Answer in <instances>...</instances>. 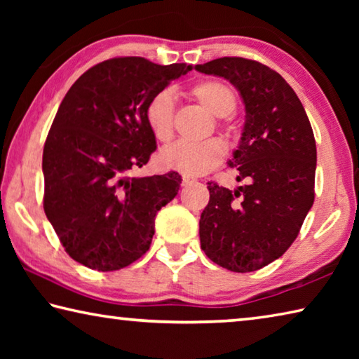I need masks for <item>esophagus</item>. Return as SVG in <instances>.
I'll return each mask as SVG.
<instances>
[{
  "mask_svg": "<svg viewBox=\"0 0 359 359\" xmlns=\"http://www.w3.org/2000/svg\"><path fill=\"white\" fill-rule=\"evenodd\" d=\"M191 182H194V179L190 177V175H182V185H188Z\"/></svg>",
  "mask_w": 359,
  "mask_h": 359,
  "instance_id": "esophagus-1",
  "label": "esophagus"
}]
</instances>
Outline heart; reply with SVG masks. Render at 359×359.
<instances>
[{
  "label": "heart",
  "instance_id": "obj_1",
  "mask_svg": "<svg viewBox=\"0 0 359 359\" xmlns=\"http://www.w3.org/2000/svg\"><path fill=\"white\" fill-rule=\"evenodd\" d=\"M190 96L215 117H228L238 104L229 85L218 81H203L190 88ZM145 121L156 141L168 142L174 133V98L168 90L158 92L145 106ZM224 158V145L218 139L203 142L177 141L160 154L165 169L187 175H201L217 168Z\"/></svg>",
  "mask_w": 359,
  "mask_h": 359
}]
</instances>
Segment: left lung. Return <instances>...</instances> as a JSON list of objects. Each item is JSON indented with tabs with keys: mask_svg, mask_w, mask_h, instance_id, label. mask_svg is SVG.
<instances>
[{
	"mask_svg": "<svg viewBox=\"0 0 359 359\" xmlns=\"http://www.w3.org/2000/svg\"><path fill=\"white\" fill-rule=\"evenodd\" d=\"M194 69L226 79L245 106L241 141L228 161L245 185L231 191L208 182L201 248L224 269L258 271L288 250L313 204L317 145L311 121L294 90L266 65L223 57Z\"/></svg>",
	"mask_w": 359,
	"mask_h": 359,
	"instance_id": "obj_1",
	"label": "left lung"
}]
</instances>
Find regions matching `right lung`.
Segmentation results:
<instances>
[{
	"mask_svg": "<svg viewBox=\"0 0 359 359\" xmlns=\"http://www.w3.org/2000/svg\"><path fill=\"white\" fill-rule=\"evenodd\" d=\"M190 65L142 57L106 60L77 79L48 131L42 172L44 210L66 253L101 272L149 250L155 217L172 201L180 175L130 177L156 149L145 106Z\"/></svg>",
	"mask_w": 359,
	"mask_h": 359,
	"instance_id": "obj_1",
	"label": "right lung"
}]
</instances>
